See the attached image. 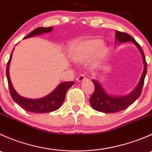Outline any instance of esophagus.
Listing matches in <instances>:
<instances>
[{
  "mask_svg": "<svg viewBox=\"0 0 152 152\" xmlns=\"http://www.w3.org/2000/svg\"><path fill=\"white\" fill-rule=\"evenodd\" d=\"M85 79H86L85 75L84 74V73H82V74H80L79 76H78V78L76 79V80H77L78 82H82V81L85 80Z\"/></svg>",
  "mask_w": 152,
  "mask_h": 152,
  "instance_id": "1",
  "label": "esophagus"
}]
</instances>
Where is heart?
<instances>
[{"label":"heart","mask_w":152,"mask_h":152,"mask_svg":"<svg viewBox=\"0 0 152 152\" xmlns=\"http://www.w3.org/2000/svg\"><path fill=\"white\" fill-rule=\"evenodd\" d=\"M102 40L99 39H91L75 42L71 47L70 56L76 62H82L90 59L94 55L95 61L99 62L104 56L107 48L101 46Z\"/></svg>","instance_id":"1"}]
</instances>
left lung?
<instances>
[{"label": "left lung", "mask_w": 152, "mask_h": 152, "mask_svg": "<svg viewBox=\"0 0 152 152\" xmlns=\"http://www.w3.org/2000/svg\"><path fill=\"white\" fill-rule=\"evenodd\" d=\"M115 36L118 41L121 43L124 42H127V41H131L138 48L142 56V60H143L144 63V70L142 72L140 82H139L138 85L136 87L135 90L128 96H122V97H115V96H109L105 93L104 89L102 88V87L99 82L92 80V82L94 84L95 90L92 94L91 97H90V104L96 111L105 113H113L122 111V110H125L126 108L129 107L131 104H132L135 102L136 99L140 97V94H141L142 86L144 84V79H145V76L147 72V63L146 61H145V55L142 52L141 47L134 40V38L132 37L129 34H128L126 32L119 31H116Z\"/></svg>", "instance_id": "1"}]
</instances>
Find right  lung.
Returning a JSON list of instances; mask_svg holds the SVG:
<instances>
[{
  "mask_svg": "<svg viewBox=\"0 0 152 152\" xmlns=\"http://www.w3.org/2000/svg\"><path fill=\"white\" fill-rule=\"evenodd\" d=\"M52 29H53L52 26L48 27V28L38 27V28L34 29L29 34L27 35L26 37H24V39L31 37H34L35 35L40 34L42 33H48V32H50V31H52ZM13 50H12V51H13ZM11 58H12V53H11L10 59L7 62L6 73H7L9 89H10V95L12 96V99L18 105L20 106L22 108H23L26 111L31 112V113H46L58 110L60 107V106L62 104L64 100H65L67 90L70 87H72L74 82L70 81V82H63V83H61L50 94L42 98V99H26V98L22 97L18 93H17V92L15 91V89L12 87V83H11L10 76H9V66H10Z\"/></svg>",
  "mask_w": 152,
  "mask_h": 152,
  "instance_id": "1",
  "label": "right lung"
}]
</instances>
